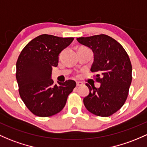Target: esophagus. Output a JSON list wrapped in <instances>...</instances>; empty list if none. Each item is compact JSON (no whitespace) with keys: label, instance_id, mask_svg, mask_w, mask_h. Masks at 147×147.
Returning <instances> with one entry per match:
<instances>
[{"label":"esophagus","instance_id":"1","mask_svg":"<svg viewBox=\"0 0 147 147\" xmlns=\"http://www.w3.org/2000/svg\"><path fill=\"white\" fill-rule=\"evenodd\" d=\"M76 84L77 86H82V85L83 84V83L81 82H76Z\"/></svg>","mask_w":147,"mask_h":147}]
</instances>
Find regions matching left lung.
I'll return each instance as SVG.
<instances>
[{
	"label": "left lung",
	"instance_id": "1",
	"mask_svg": "<svg viewBox=\"0 0 147 147\" xmlns=\"http://www.w3.org/2000/svg\"><path fill=\"white\" fill-rule=\"evenodd\" d=\"M77 42L90 48L94 54L91 71L93 78L100 83L99 88L90 86L89 94L84 98V104L90 112L107 117L123 105L132 82V65L129 56L117 40L100 34L77 38Z\"/></svg>",
	"mask_w": 147,
	"mask_h": 147
}]
</instances>
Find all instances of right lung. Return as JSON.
I'll list each match as a JSON object with an SVG mask.
<instances>
[{
  "label": "right lung",
  "instance_id": "1",
  "mask_svg": "<svg viewBox=\"0 0 147 147\" xmlns=\"http://www.w3.org/2000/svg\"><path fill=\"white\" fill-rule=\"evenodd\" d=\"M73 40L40 35L21 51L16 64L19 93L26 107L35 115L47 117L60 112L76 86L73 80L54 85L51 79L52 67L58 65L59 54Z\"/></svg>",
  "mask_w": 147,
  "mask_h": 147
}]
</instances>
